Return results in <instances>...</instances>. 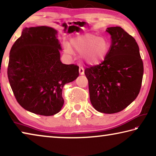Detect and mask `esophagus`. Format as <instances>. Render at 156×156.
<instances>
[{"label": "esophagus", "instance_id": "obj_1", "mask_svg": "<svg viewBox=\"0 0 156 156\" xmlns=\"http://www.w3.org/2000/svg\"><path fill=\"white\" fill-rule=\"evenodd\" d=\"M79 73H80V75L84 74V67L83 66H79Z\"/></svg>", "mask_w": 156, "mask_h": 156}]
</instances>
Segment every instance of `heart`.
Masks as SVG:
<instances>
[{"instance_id": "obj_1", "label": "heart", "mask_w": 156, "mask_h": 156, "mask_svg": "<svg viewBox=\"0 0 156 156\" xmlns=\"http://www.w3.org/2000/svg\"><path fill=\"white\" fill-rule=\"evenodd\" d=\"M71 46L78 54H84V61L90 65L100 62L108 51L107 42L101 37L90 33L75 37L71 41ZM65 50L68 53L72 52L69 44L65 45Z\"/></svg>"}]
</instances>
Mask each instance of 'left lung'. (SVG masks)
<instances>
[{
	"instance_id": "1",
	"label": "left lung",
	"mask_w": 156,
	"mask_h": 156,
	"mask_svg": "<svg viewBox=\"0 0 156 156\" xmlns=\"http://www.w3.org/2000/svg\"><path fill=\"white\" fill-rule=\"evenodd\" d=\"M112 45L99 65L84 70L91 103L98 112H120L135 100L140 90L144 67L139 47L133 36L120 27L106 30Z\"/></svg>"
}]
</instances>
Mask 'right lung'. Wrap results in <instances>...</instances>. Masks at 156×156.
<instances>
[{"label":"right lung","instance_id":"obj_1","mask_svg":"<svg viewBox=\"0 0 156 156\" xmlns=\"http://www.w3.org/2000/svg\"><path fill=\"white\" fill-rule=\"evenodd\" d=\"M57 31L46 26L25 28L12 47L7 76L17 102L41 115L58 113L65 84L76 80L79 67L60 61Z\"/></svg>","mask_w":156,"mask_h":156}]
</instances>
